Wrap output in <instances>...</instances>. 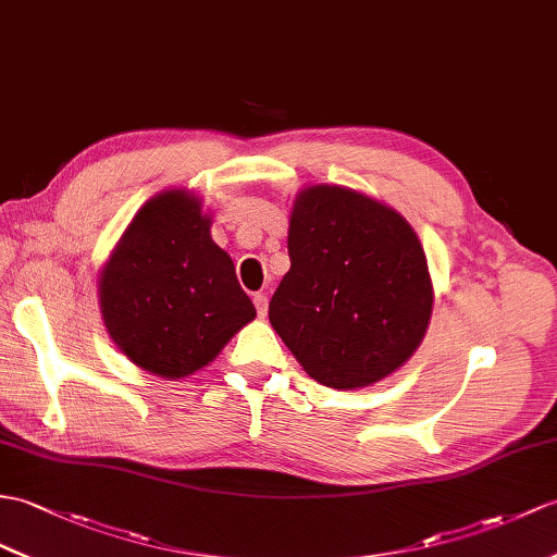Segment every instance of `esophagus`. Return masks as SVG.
<instances>
[{
	"label": "esophagus",
	"mask_w": 557,
	"mask_h": 557,
	"mask_svg": "<svg viewBox=\"0 0 557 557\" xmlns=\"http://www.w3.org/2000/svg\"><path fill=\"white\" fill-rule=\"evenodd\" d=\"M253 304H256V310H258V315H265L268 313V294H263V292H258V294H253Z\"/></svg>",
	"instance_id": "34e87169"
}]
</instances>
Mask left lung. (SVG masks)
<instances>
[{
	"instance_id": "obj_1",
	"label": "left lung",
	"mask_w": 557,
	"mask_h": 557,
	"mask_svg": "<svg viewBox=\"0 0 557 557\" xmlns=\"http://www.w3.org/2000/svg\"><path fill=\"white\" fill-rule=\"evenodd\" d=\"M289 273L268 318L315 382L358 389L416 354L434 289L408 220L366 194L315 185L296 194Z\"/></svg>"
}]
</instances>
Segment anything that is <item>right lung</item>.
Instances as JSON below:
<instances>
[{"instance_id": "obj_1", "label": "right lung", "mask_w": 557, "mask_h": 557, "mask_svg": "<svg viewBox=\"0 0 557 557\" xmlns=\"http://www.w3.org/2000/svg\"><path fill=\"white\" fill-rule=\"evenodd\" d=\"M101 318L133 363L165 380L209 366L256 318L211 218L187 189L149 199L99 275Z\"/></svg>"}]
</instances>
